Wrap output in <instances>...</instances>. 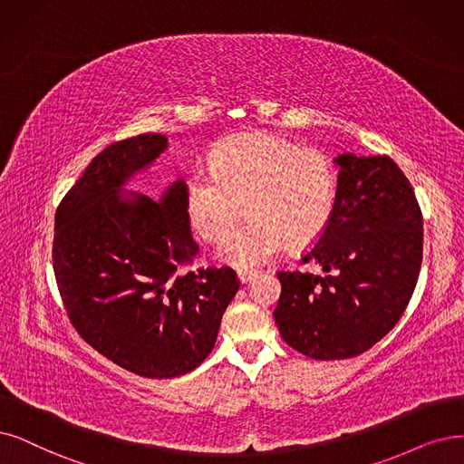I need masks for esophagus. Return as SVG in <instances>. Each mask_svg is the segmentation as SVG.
Masks as SVG:
<instances>
[{"label": "esophagus", "mask_w": 464, "mask_h": 464, "mask_svg": "<svg viewBox=\"0 0 464 464\" xmlns=\"http://www.w3.org/2000/svg\"><path fill=\"white\" fill-rule=\"evenodd\" d=\"M255 276H256V272H255V270H244V268H239V270H237V277H239V282H242V284L251 282Z\"/></svg>", "instance_id": "obj_1"}]
</instances>
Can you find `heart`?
<instances>
[{
  "instance_id": "1",
  "label": "heart",
  "mask_w": 464,
  "mask_h": 464,
  "mask_svg": "<svg viewBox=\"0 0 464 464\" xmlns=\"http://www.w3.org/2000/svg\"><path fill=\"white\" fill-rule=\"evenodd\" d=\"M211 160L213 171L194 173L187 187L194 230L217 242L241 218L244 202L254 217L226 233L218 253L227 263L261 266L287 242L296 247L312 244L329 225L337 177L318 148L266 131H244L222 139Z\"/></svg>"
}]
</instances>
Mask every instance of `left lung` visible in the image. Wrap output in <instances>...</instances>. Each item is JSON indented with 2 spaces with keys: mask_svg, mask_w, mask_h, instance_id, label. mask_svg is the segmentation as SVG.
<instances>
[{
  "mask_svg": "<svg viewBox=\"0 0 464 464\" xmlns=\"http://www.w3.org/2000/svg\"><path fill=\"white\" fill-rule=\"evenodd\" d=\"M335 161V208L303 255L327 276L277 272V329L314 360L354 358L379 343L410 304L422 263V213L394 160L341 154Z\"/></svg>",
  "mask_w": 464,
  "mask_h": 464,
  "instance_id": "1",
  "label": "left lung"
}]
</instances>
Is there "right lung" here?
<instances>
[{
    "mask_svg": "<svg viewBox=\"0 0 464 464\" xmlns=\"http://www.w3.org/2000/svg\"><path fill=\"white\" fill-rule=\"evenodd\" d=\"M165 144L150 133L106 146L54 213L53 270L73 329L146 379L179 377L206 360L239 289L230 266L182 272L199 253L182 180L161 201L118 194Z\"/></svg>",
    "mask_w": 464,
    "mask_h": 464,
    "instance_id": "right-lung-1",
    "label": "right lung"
}]
</instances>
